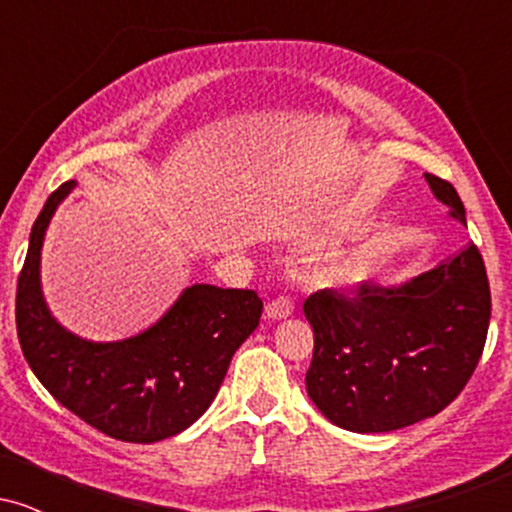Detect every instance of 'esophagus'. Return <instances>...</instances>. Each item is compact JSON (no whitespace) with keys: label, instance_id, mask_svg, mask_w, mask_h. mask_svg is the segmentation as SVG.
<instances>
[{"label":"esophagus","instance_id":"34e87169","mask_svg":"<svg viewBox=\"0 0 512 512\" xmlns=\"http://www.w3.org/2000/svg\"><path fill=\"white\" fill-rule=\"evenodd\" d=\"M293 308H296L293 298L279 296L264 305V317H267V320H284V317H289L293 313Z\"/></svg>","mask_w":512,"mask_h":512}]
</instances>
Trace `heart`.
Segmentation results:
<instances>
[{"mask_svg": "<svg viewBox=\"0 0 512 512\" xmlns=\"http://www.w3.org/2000/svg\"><path fill=\"white\" fill-rule=\"evenodd\" d=\"M358 269H361V264H358L356 257H349V255H342L337 257V260H332L327 264L325 269H322V279L327 281V284H342V281H349L354 279L358 274Z\"/></svg>", "mask_w": 512, "mask_h": 512, "instance_id": "b5f03b06", "label": "heart"}]
</instances>
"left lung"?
Wrapping results in <instances>:
<instances>
[{
    "instance_id": "1",
    "label": "left lung",
    "mask_w": 512,
    "mask_h": 512,
    "mask_svg": "<svg viewBox=\"0 0 512 512\" xmlns=\"http://www.w3.org/2000/svg\"><path fill=\"white\" fill-rule=\"evenodd\" d=\"M426 182L467 226L455 187L431 173ZM303 313L315 332L305 373L315 407L346 431H397L436 416L472 378L491 320L489 276L469 243L402 286L317 291Z\"/></svg>"
}]
</instances>
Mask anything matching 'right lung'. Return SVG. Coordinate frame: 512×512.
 I'll return each mask as SVG.
<instances>
[{
    "instance_id": "1",
    "label": "right lung",
    "mask_w": 512,
    "mask_h": 512,
    "mask_svg": "<svg viewBox=\"0 0 512 512\" xmlns=\"http://www.w3.org/2000/svg\"><path fill=\"white\" fill-rule=\"evenodd\" d=\"M64 182L33 223L16 286V332L28 366L62 407L125 443H156L192 426L226 378L238 346L260 325L262 301L248 289L195 284L154 327L125 342L96 344L67 332L40 291V248Z\"/></svg>"
}]
</instances>
